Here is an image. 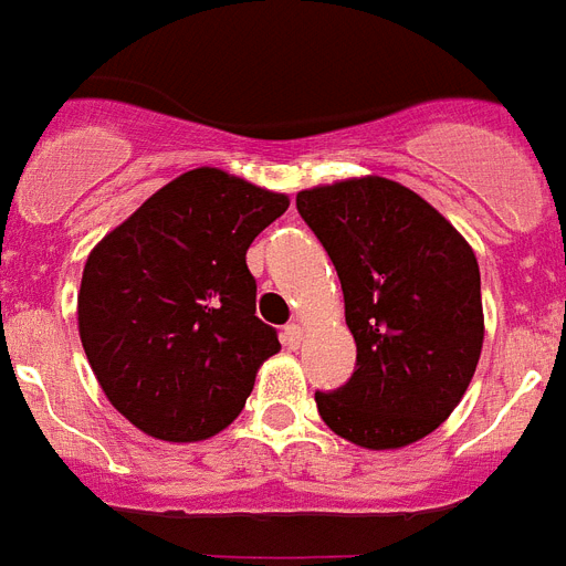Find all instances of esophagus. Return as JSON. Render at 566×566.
I'll return each instance as SVG.
<instances>
[{"instance_id":"1","label":"esophagus","mask_w":566,"mask_h":566,"mask_svg":"<svg viewBox=\"0 0 566 566\" xmlns=\"http://www.w3.org/2000/svg\"><path fill=\"white\" fill-rule=\"evenodd\" d=\"M301 342H304V327H301V324H286V327H283V345H286L289 350H297Z\"/></svg>"}]
</instances>
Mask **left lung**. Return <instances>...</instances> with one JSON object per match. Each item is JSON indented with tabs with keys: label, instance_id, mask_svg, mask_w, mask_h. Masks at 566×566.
<instances>
[{
	"label": "left lung",
	"instance_id": "obj_1",
	"mask_svg": "<svg viewBox=\"0 0 566 566\" xmlns=\"http://www.w3.org/2000/svg\"><path fill=\"white\" fill-rule=\"evenodd\" d=\"M297 212L336 265L356 342L354 377L315 391L321 420L368 450L420 441L459 406L482 354L473 248L418 192L377 175L304 189Z\"/></svg>",
	"mask_w": 566,
	"mask_h": 566
}]
</instances>
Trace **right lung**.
<instances>
[{
    "instance_id": "obj_1",
    "label": "right lung",
    "mask_w": 566,
    "mask_h": 566,
    "mask_svg": "<svg viewBox=\"0 0 566 566\" xmlns=\"http://www.w3.org/2000/svg\"><path fill=\"white\" fill-rule=\"evenodd\" d=\"M289 207L228 171H184L87 256L78 333L116 409L160 441H205L237 420L280 350L256 318L251 242Z\"/></svg>"
}]
</instances>
